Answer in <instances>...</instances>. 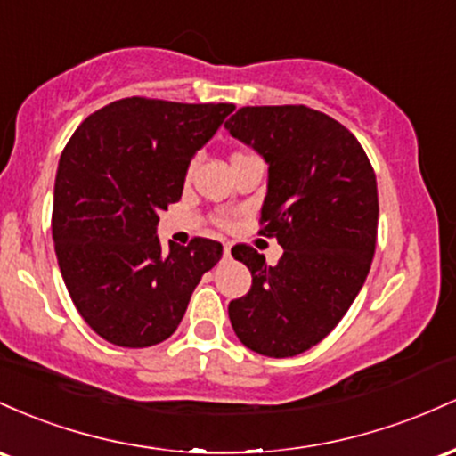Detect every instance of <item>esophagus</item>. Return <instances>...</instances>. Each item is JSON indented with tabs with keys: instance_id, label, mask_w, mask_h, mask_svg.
<instances>
[{
	"instance_id": "esophagus-1",
	"label": "esophagus",
	"mask_w": 456,
	"mask_h": 456,
	"mask_svg": "<svg viewBox=\"0 0 456 456\" xmlns=\"http://www.w3.org/2000/svg\"><path fill=\"white\" fill-rule=\"evenodd\" d=\"M224 258H230V245H224Z\"/></svg>"
}]
</instances>
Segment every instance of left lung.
<instances>
[{
    "mask_svg": "<svg viewBox=\"0 0 456 456\" xmlns=\"http://www.w3.org/2000/svg\"><path fill=\"white\" fill-rule=\"evenodd\" d=\"M224 126L269 166L260 232L284 249L269 267L256 249L232 248L252 289L230 301V323L260 355H299L340 323L366 282L379 222L375 172L349 129L305 105L241 107Z\"/></svg>",
    "mask_w": 456,
    "mask_h": 456,
    "instance_id": "obj_1",
    "label": "left lung"
}]
</instances>
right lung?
Masks as SVG:
<instances>
[{"instance_id":"obj_1","label":"right lung","mask_w":456,"mask_h":456,"mask_svg":"<svg viewBox=\"0 0 456 456\" xmlns=\"http://www.w3.org/2000/svg\"><path fill=\"white\" fill-rule=\"evenodd\" d=\"M232 110L131 96L86 118L66 144L53 189L55 254L75 308L111 345L170 338L222 258L211 239L163 252L157 226L181 200L193 155Z\"/></svg>"}]
</instances>
